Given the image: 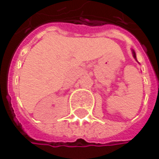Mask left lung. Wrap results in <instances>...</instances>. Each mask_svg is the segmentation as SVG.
Instances as JSON below:
<instances>
[{"mask_svg": "<svg viewBox=\"0 0 159 159\" xmlns=\"http://www.w3.org/2000/svg\"><path fill=\"white\" fill-rule=\"evenodd\" d=\"M133 55H134V59L136 60V55H135V52H134V50H133Z\"/></svg>", "mask_w": 159, "mask_h": 159, "instance_id": "8db88e82", "label": "left lung"}]
</instances>
